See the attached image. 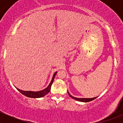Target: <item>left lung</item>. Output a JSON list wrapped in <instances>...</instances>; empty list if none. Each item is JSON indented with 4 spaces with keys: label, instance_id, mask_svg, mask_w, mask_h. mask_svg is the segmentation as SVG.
<instances>
[{
    "label": "left lung",
    "instance_id": "left-lung-1",
    "mask_svg": "<svg viewBox=\"0 0 123 123\" xmlns=\"http://www.w3.org/2000/svg\"><path fill=\"white\" fill-rule=\"evenodd\" d=\"M68 93L69 96H70L71 98H72L73 99H74L77 100V101L83 102H88L92 101V100L95 99L97 98V97H95V98H79L74 97V96H73L72 95H71V94L68 92Z\"/></svg>",
    "mask_w": 123,
    "mask_h": 123
}]
</instances>
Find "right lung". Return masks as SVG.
I'll return each mask as SVG.
<instances>
[{
    "instance_id": "right-lung-1",
    "label": "right lung",
    "mask_w": 123,
    "mask_h": 123,
    "mask_svg": "<svg viewBox=\"0 0 123 123\" xmlns=\"http://www.w3.org/2000/svg\"><path fill=\"white\" fill-rule=\"evenodd\" d=\"M56 73L57 71H56L52 77V79L51 81H50V84L48 85V86L47 87L46 89H43V90H40V91H24V90H21V89H19L18 88H17V89L19 92L21 93L23 95H25V96H27V97L31 98H42L44 96H45L46 95H47V94L50 92V89H51V86L52 85L53 82H54L55 77V75L56 74Z\"/></svg>"
}]
</instances>
